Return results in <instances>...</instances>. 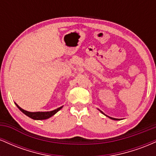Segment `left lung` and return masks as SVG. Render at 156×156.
Instances as JSON below:
<instances>
[{
    "instance_id": "1",
    "label": "left lung",
    "mask_w": 156,
    "mask_h": 156,
    "mask_svg": "<svg viewBox=\"0 0 156 156\" xmlns=\"http://www.w3.org/2000/svg\"><path fill=\"white\" fill-rule=\"evenodd\" d=\"M98 110H99V109H98ZM99 111H100V112H101L102 113V114H104V115H105V116H106V117H109V118H110V119H113V120H119V119H116V118H113V117H108V116L105 115V114H104V113H103V112H101V110H99Z\"/></svg>"
}]
</instances>
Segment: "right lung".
<instances>
[{
	"label": "right lung",
	"instance_id": "add662e5",
	"mask_svg": "<svg viewBox=\"0 0 156 156\" xmlns=\"http://www.w3.org/2000/svg\"><path fill=\"white\" fill-rule=\"evenodd\" d=\"M15 104H16V105H17V108H18L20 110L21 112L23 113V114H25L26 116H28V117L31 118V119H36V120H42V119H48V118L51 117L52 116L54 115L55 114H56V113L58 112L59 110H61V109L62 108V107H63V106H61V107H59V108L55 109V110L51 111V112H28V111L24 110V109H23L22 108H20V107L16 103H15Z\"/></svg>",
	"mask_w": 156,
	"mask_h": 156
}]
</instances>
